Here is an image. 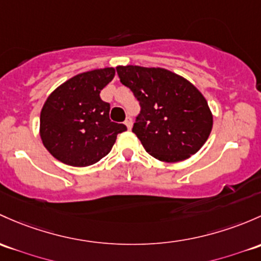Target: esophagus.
I'll list each match as a JSON object with an SVG mask.
<instances>
[{
  "mask_svg": "<svg viewBox=\"0 0 261 261\" xmlns=\"http://www.w3.org/2000/svg\"><path fill=\"white\" fill-rule=\"evenodd\" d=\"M125 125L127 126L128 130H131V128H133V119H131V117H127V119L125 120Z\"/></svg>",
  "mask_w": 261,
  "mask_h": 261,
  "instance_id": "obj_1",
  "label": "esophagus"
}]
</instances>
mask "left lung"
<instances>
[{"label":"left lung","instance_id":"left-lung-1","mask_svg":"<svg viewBox=\"0 0 261 261\" xmlns=\"http://www.w3.org/2000/svg\"><path fill=\"white\" fill-rule=\"evenodd\" d=\"M116 71L140 101L133 133L147 153L164 163H177L201 149L213 128V112L190 81L163 67L127 65Z\"/></svg>","mask_w":261,"mask_h":261}]
</instances>
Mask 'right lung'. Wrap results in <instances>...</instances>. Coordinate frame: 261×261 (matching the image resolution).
Masks as SVG:
<instances>
[{
	"label": "right lung",
	"instance_id": "right-lung-1",
	"mask_svg": "<svg viewBox=\"0 0 261 261\" xmlns=\"http://www.w3.org/2000/svg\"><path fill=\"white\" fill-rule=\"evenodd\" d=\"M114 76V67L96 68L68 79L51 92L41 110L40 136L55 159L70 166L94 165L127 130L110 120V105L100 97Z\"/></svg>",
	"mask_w": 261,
	"mask_h": 261
}]
</instances>
